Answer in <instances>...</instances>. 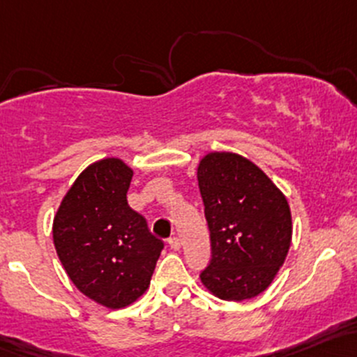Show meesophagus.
Wrapping results in <instances>:
<instances>
[{
    "label": "esophagus",
    "mask_w": 357,
    "mask_h": 357,
    "mask_svg": "<svg viewBox=\"0 0 357 357\" xmlns=\"http://www.w3.org/2000/svg\"><path fill=\"white\" fill-rule=\"evenodd\" d=\"M167 244H169V248L172 250H179L181 248V242H179L178 237H169V241H167Z\"/></svg>",
    "instance_id": "34e87169"
}]
</instances>
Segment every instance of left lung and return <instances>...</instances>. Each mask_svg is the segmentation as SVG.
<instances>
[{
	"label": "left lung",
	"instance_id": "8db88e82",
	"mask_svg": "<svg viewBox=\"0 0 357 357\" xmlns=\"http://www.w3.org/2000/svg\"><path fill=\"white\" fill-rule=\"evenodd\" d=\"M211 241L202 283L211 295L242 301L273 283L291 245L288 199L259 166L236 152H208L197 169Z\"/></svg>",
	"mask_w": 357,
	"mask_h": 357
}]
</instances>
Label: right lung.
Returning a JSON list of instances; mask_svg holds the SVG:
<instances>
[{
	"mask_svg": "<svg viewBox=\"0 0 357 357\" xmlns=\"http://www.w3.org/2000/svg\"><path fill=\"white\" fill-rule=\"evenodd\" d=\"M134 169L119 158L89 164L62 198L52 237L74 287L98 305L119 310L147 291L162 241L128 206Z\"/></svg>",
	"mask_w": 357,
	"mask_h": 357,
	"instance_id": "obj_1",
	"label": "right lung"
}]
</instances>
